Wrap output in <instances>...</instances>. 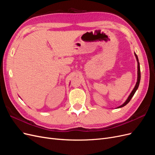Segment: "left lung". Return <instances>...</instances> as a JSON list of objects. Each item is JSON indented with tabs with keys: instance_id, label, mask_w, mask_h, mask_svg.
<instances>
[{
	"instance_id": "obj_1",
	"label": "left lung",
	"mask_w": 155,
	"mask_h": 155,
	"mask_svg": "<svg viewBox=\"0 0 155 155\" xmlns=\"http://www.w3.org/2000/svg\"><path fill=\"white\" fill-rule=\"evenodd\" d=\"M134 55H135V56H136V58H137V62H138V78H137V84H136V85H135V87H134V89L133 90V91L131 92V93L130 94V95H129V96L128 97L127 100L125 101V102L124 103V104L123 105H121L119 106L118 108L123 107H124L125 105H126L127 104H128V103L130 101L131 98H132V97H133V96H134V93L136 92V91H137V90L138 88V86H139L140 81V63H139V61H138V56H137V55L136 54V53H134Z\"/></svg>"
}]
</instances>
